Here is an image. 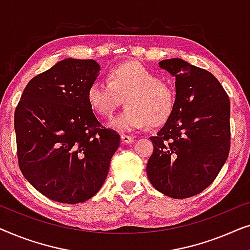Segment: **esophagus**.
Returning <instances> with one entry per match:
<instances>
[{
    "label": "esophagus",
    "mask_w": 250,
    "mask_h": 250,
    "mask_svg": "<svg viewBox=\"0 0 250 250\" xmlns=\"http://www.w3.org/2000/svg\"><path fill=\"white\" fill-rule=\"evenodd\" d=\"M121 139H122V142L125 143V145H128V143H132L133 142V136H129V135H126V134H122L121 135Z\"/></svg>",
    "instance_id": "1"
}]
</instances>
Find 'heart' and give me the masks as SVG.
<instances>
[{
  "label": "heart",
  "mask_w": 250,
  "mask_h": 250,
  "mask_svg": "<svg viewBox=\"0 0 250 250\" xmlns=\"http://www.w3.org/2000/svg\"><path fill=\"white\" fill-rule=\"evenodd\" d=\"M175 90L158 75L138 62L112 67L107 82L95 81L87 90L88 104L104 118H111L123 104L127 109L109 123L118 131H136L168 121L175 107Z\"/></svg>",
  "instance_id": "1"
}]
</instances>
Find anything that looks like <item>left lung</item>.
<instances>
[{
	"label": "left lung",
	"instance_id": "1",
	"mask_svg": "<svg viewBox=\"0 0 250 250\" xmlns=\"http://www.w3.org/2000/svg\"><path fill=\"white\" fill-rule=\"evenodd\" d=\"M159 67L175 77V107L156 136L146 174L155 189L174 199L209 187L230 151V100L209 71L179 58Z\"/></svg>",
	"mask_w": 250,
	"mask_h": 250
}]
</instances>
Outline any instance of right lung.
Here are the masks:
<instances>
[{
  "label": "right lung",
  "instance_id": "right-lung-1",
  "mask_svg": "<svg viewBox=\"0 0 250 250\" xmlns=\"http://www.w3.org/2000/svg\"><path fill=\"white\" fill-rule=\"evenodd\" d=\"M97 61L67 58L27 84L15 111L20 170L37 191L63 204L101 189L121 136L102 126L87 100Z\"/></svg>",
  "mask_w": 250,
  "mask_h": 250
}]
</instances>
